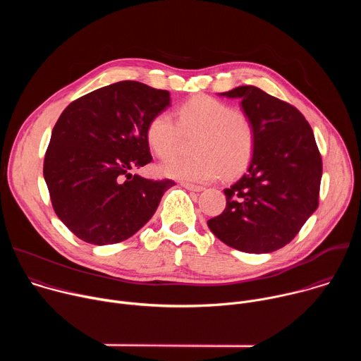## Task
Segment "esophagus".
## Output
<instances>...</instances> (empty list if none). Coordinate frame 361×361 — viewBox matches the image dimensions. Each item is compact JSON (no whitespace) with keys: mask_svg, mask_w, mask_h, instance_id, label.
Listing matches in <instances>:
<instances>
[{"mask_svg":"<svg viewBox=\"0 0 361 361\" xmlns=\"http://www.w3.org/2000/svg\"><path fill=\"white\" fill-rule=\"evenodd\" d=\"M181 185L190 191H202L204 187L202 185H197V184H191V183H181Z\"/></svg>","mask_w":361,"mask_h":361,"instance_id":"obj_1","label":"esophagus"}]
</instances>
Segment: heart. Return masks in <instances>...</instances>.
<instances>
[{
    "label": "heart",
    "instance_id": "obj_1",
    "mask_svg": "<svg viewBox=\"0 0 361 361\" xmlns=\"http://www.w3.org/2000/svg\"><path fill=\"white\" fill-rule=\"evenodd\" d=\"M192 138L197 154L176 157L161 166L167 177L207 183L223 174L235 177L250 164L255 149V127L241 110L212 95H195L177 109V123L161 111L145 127V140L157 157L166 160L181 145L183 134Z\"/></svg>",
    "mask_w": 361,
    "mask_h": 361
}]
</instances>
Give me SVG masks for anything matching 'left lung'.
I'll return each mask as SVG.
<instances>
[{
  "mask_svg": "<svg viewBox=\"0 0 361 361\" xmlns=\"http://www.w3.org/2000/svg\"><path fill=\"white\" fill-rule=\"evenodd\" d=\"M223 95L241 98L255 127V149L248 171L224 190V212L207 224L235 250L271 252L288 244L317 210L322 154L310 124L290 102L254 85Z\"/></svg>",
  "mask_w": 361,
  "mask_h": 361,
  "instance_id": "obj_1",
  "label": "left lung"
}]
</instances>
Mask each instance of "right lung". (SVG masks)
I'll use <instances>...</instances> for the list:
<instances>
[{"mask_svg":"<svg viewBox=\"0 0 361 361\" xmlns=\"http://www.w3.org/2000/svg\"><path fill=\"white\" fill-rule=\"evenodd\" d=\"M169 106V91L120 81L74 99L60 116L44 178L56 214L80 240L97 245L127 240L176 185L131 174L152 161L145 127Z\"/></svg>","mask_w":361,"mask_h":361,"instance_id":"obj_1","label":"right lung"}]
</instances>
